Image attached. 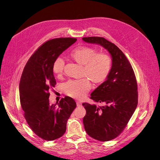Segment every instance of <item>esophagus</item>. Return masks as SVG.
<instances>
[{
    "mask_svg": "<svg viewBox=\"0 0 160 160\" xmlns=\"http://www.w3.org/2000/svg\"><path fill=\"white\" fill-rule=\"evenodd\" d=\"M77 106H82V102H80V101H77Z\"/></svg>",
    "mask_w": 160,
    "mask_h": 160,
    "instance_id": "1",
    "label": "esophagus"
}]
</instances>
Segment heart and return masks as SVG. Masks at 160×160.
Wrapping results in <instances>:
<instances>
[{
    "instance_id": "b5f03b06",
    "label": "heart",
    "mask_w": 160,
    "mask_h": 160,
    "mask_svg": "<svg viewBox=\"0 0 160 160\" xmlns=\"http://www.w3.org/2000/svg\"><path fill=\"white\" fill-rule=\"evenodd\" d=\"M71 58L76 62L83 65L81 76L86 77L77 80H69L65 86L66 94L74 98L84 97L91 89V80L93 83L103 82L110 74L112 66V59L105 52H97V50L89 47L80 46L74 49L70 54ZM65 62L58 56L52 63V71L61 77L63 72Z\"/></svg>"
}]
</instances>
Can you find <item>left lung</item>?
Returning <instances> with one entry per match:
<instances>
[{
  "mask_svg": "<svg viewBox=\"0 0 160 160\" xmlns=\"http://www.w3.org/2000/svg\"><path fill=\"white\" fill-rule=\"evenodd\" d=\"M87 43L100 45L112 57L107 79L91 94L90 98L102 106L84 102L86 114L83 122L88 135L100 141H108L122 132L138 103V83L127 58L114 43L102 37H86Z\"/></svg>",
  "mask_w": 160,
  "mask_h": 160,
  "instance_id": "obj_1",
  "label": "left lung"
}]
</instances>
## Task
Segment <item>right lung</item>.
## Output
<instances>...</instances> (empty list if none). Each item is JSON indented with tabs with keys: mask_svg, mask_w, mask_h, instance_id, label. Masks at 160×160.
Wrapping results in <instances>:
<instances>
[{
	"mask_svg": "<svg viewBox=\"0 0 160 160\" xmlns=\"http://www.w3.org/2000/svg\"><path fill=\"white\" fill-rule=\"evenodd\" d=\"M77 38H60L42 44L29 58L19 83L21 106L31 130L45 141L61 138L67 122L77 107L74 100L62 98L58 105L49 104V90L56 84L52 71L55 59L77 41Z\"/></svg>",
	"mask_w": 160,
	"mask_h": 160,
	"instance_id": "1",
	"label": "right lung"
}]
</instances>
